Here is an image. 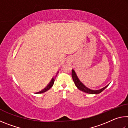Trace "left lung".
I'll list each match as a JSON object with an SVG mask.
<instances>
[{"instance_id": "1", "label": "left lung", "mask_w": 128, "mask_h": 128, "mask_svg": "<svg viewBox=\"0 0 128 128\" xmlns=\"http://www.w3.org/2000/svg\"><path fill=\"white\" fill-rule=\"evenodd\" d=\"M72 77L73 81L74 82L75 85L76 86V87L78 88L80 90L82 91V92L88 93V94H98L100 93L101 92H102L105 89V88L107 87V86L109 85V84L107 85V86H106L105 87H104L102 88H100L99 90H92L90 88H88L86 87V86H85V85L82 83V82H81V81L79 80L78 77H77V75L74 69H72Z\"/></svg>"}]
</instances>
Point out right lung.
Masks as SVG:
<instances>
[{
	"mask_svg": "<svg viewBox=\"0 0 128 128\" xmlns=\"http://www.w3.org/2000/svg\"><path fill=\"white\" fill-rule=\"evenodd\" d=\"M58 73H59V72H58ZM55 78H52V80H51L50 82L48 85L47 86L46 88H45L44 89H43L42 90L40 91V92H36V94H41V93H43V92H47V90H48L50 88H52V86H53L54 84V81H55Z\"/></svg>",
	"mask_w": 128,
	"mask_h": 128,
	"instance_id": "obj_1",
	"label": "right lung"
}]
</instances>
